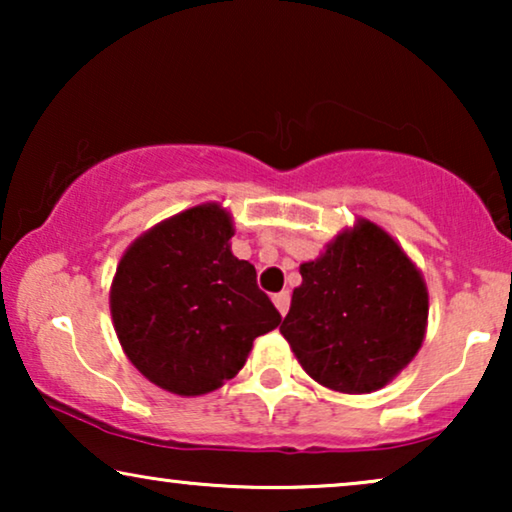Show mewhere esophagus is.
<instances>
[{"mask_svg": "<svg viewBox=\"0 0 512 512\" xmlns=\"http://www.w3.org/2000/svg\"><path fill=\"white\" fill-rule=\"evenodd\" d=\"M272 300H275L279 314H282V317H284V314L289 312V307H291V293H289V291L275 293V296H272Z\"/></svg>", "mask_w": 512, "mask_h": 512, "instance_id": "34e87169", "label": "esophagus"}]
</instances>
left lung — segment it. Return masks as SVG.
I'll use <instances>...</instances> for the list:
<instances>
[{
    "label": "left lung",
    "instance_id": "1",
    "mask_svg": "<svg viewBox=\"0 0 512 512\" xmlns=\"http://www.w3.org/2000/svg\"><path fill=\"white\" fill-rule=\"evenodd\" d=\"M279 331L305 373L342 394H370L394 380L422 347L429 293L405 251L370 221L335 237Z\"/></svg>",
    "mask_w": 512,
    "mask_h": 512
}]
</instances>
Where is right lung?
<instances>
[{
	"label": "right lung",
	"mask_w": 512,
	"mask_h": 512,
	"mask_svg": "<svg viewBox=\"0 0 512 512\" xmlns=\"http://www.w3.org/2000/svg\"><path fill=\"white\" fill-rule=\"evenodd\" d=\"M233 221L219 205L186 209L130 244L111 284L123 352L160 389L200 396L240 373L258 335L282 314L256 268L230 251Z\"/></svg>",
	"instance_id": "right-lung-1"
}]
</instances>
